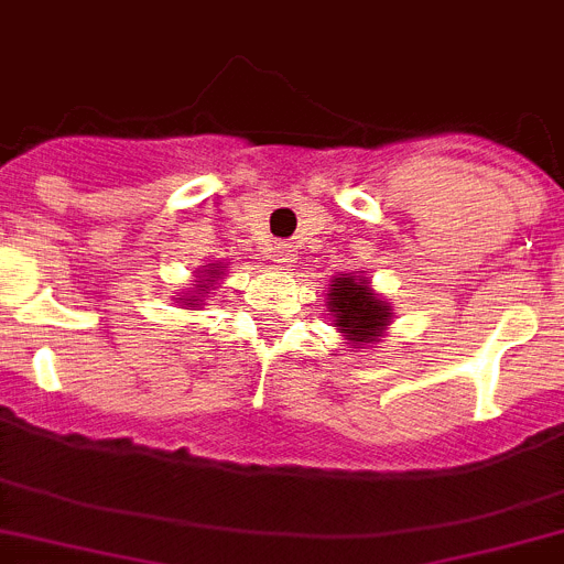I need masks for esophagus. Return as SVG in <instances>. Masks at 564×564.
<instances>
[{
	"mask_svg": "<svg viewBox=\"0 0 564 564\" xmlns=\"http://www.w3.org/2000/svg\"><path fill=\"white\" fill-rule=\"evenodd\" d=\"M275 261L281 267H292L294 263V245L292 241H278L275 245Z\"/></svg>",
	"mask_w": 564,
	"mask_h": 564,
	"instance_id": "34e87169",
	"label": "esophagus"
}]
</instances>
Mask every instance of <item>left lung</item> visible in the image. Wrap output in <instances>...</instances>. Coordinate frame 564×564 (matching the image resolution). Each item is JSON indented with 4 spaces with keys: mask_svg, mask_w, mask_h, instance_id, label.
Wrapping results in <instances>:
<instances>
[{
    "mask_svg": "<svg viewBox=\"0 0 564 564\" xmlns=\"http://www.w3.org/2000/svg\"><path fill=\"white\" fill-rule=\"evenodd\" d=\"M328 308L334 314V326L357 345L379 343L393 317V308L379 301L368 281L351 272L328 283Z\"/></svg>",
    "mask_w": 564,
    "mask_h": 564,
    "instance_id": "1",
    "label": "left lung"
}]
</instances>
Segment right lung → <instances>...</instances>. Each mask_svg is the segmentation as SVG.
Returning a JSON list of instances; mask_svg holds the SVG:
<instances>
[{"mask_svg": "<svg viewBox=\"0 0 564 564\" xmlns=\"http://www.w3.org/2000/svg\"><path fill=\"white\" fill-rule=\"evenodd\" d=\"M219 275H221V272H219V263H210V267H207V270H205V275H202L199 281L194 283L196 294H191V297H185V294H182L180 301L185 303V306H199V303H196V301H199V294H205L207 289H210V283L216 281V278H219Z\"/></svg>", "mask_w": 564, "mask_h": 564, "instance_id": "add662e5", "label": "right lung"}]
</instances>
